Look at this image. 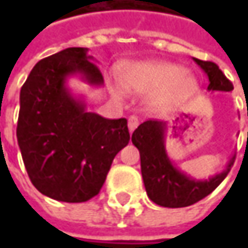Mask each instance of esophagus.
Instances as JSON below:
<instances>
[{
  "label": "esophagus",
  "instance_id": "obj_1",
  "mask_svg": "<svg viewBox=\"0 0 248 248\" xmlns=\"http://www.w3.org/2000/svg\"><path fill=\"white\" fill-rule=\"evenodd\" d=\"M138 124H139V119H138V116H130V118H129V121H127L129 132L132 133V132L138 127Z\"/></svg>",
  "mask_w": 248,
  "mask_h": 248
}]
</instances>
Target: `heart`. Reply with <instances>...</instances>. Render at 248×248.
Returning <instances> with one entry per match:
<instances>
[{
	"label": "heart",
	"instance_id": "heart-1",
	"mask_svg": "<svg viewBox=\"0 0 248 248\" xmlns=\"http://www.w3.org/2000/svg\"><path fill=\"white\" fill-rule=\"evenodd\" d=\"M122 84L133 93H154L159 102H173L192 93L195 81L184 69L170 63H143L129 66Z\"/></svg>",
	"mask_w": 248,
	"mask_h": 248
}]
</instances>
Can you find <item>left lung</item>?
<instances>
[{
    "label": "left lung",
    "instance_id": "1",
    "mask_svg": "<svg viewBox=\"0 0 248 248\" xmlns=\"http://www.w3.org/2000/svg\"><path fill=\"white\" fill-rule=\"evenodd\" d=\"M194 62L208 76V90L231 92L234 89L232 83L216 63L200 59H194ZM165 130L167 124L151 119L139 124L132 133V143L140 154V171L145 189L151 201L161 207H188L210 195L223 182L235 161V155L230 159L223 172L205 181L194 179L175 168L170 161L164 145Z\"/></svg>",
    "mask_w": 248,
    "mask_h": 248
}]
</instances>
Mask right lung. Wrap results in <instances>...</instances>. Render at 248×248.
<instances>
[{"label": "right lung", "instance_id": "add662e5", "mask_svg": "<svg viewBox=\"0 0 248 248\" xmlns=\"http://www.w3.org/2000/svg\"><path fill=\"white\" fill-rule=\"evenodd\" d=\"M87 48L70 47L40 60L20 92L17 140L32 185L63 202L99 194L116 154L129 143L127 121L87 112L66 78L81 75L100 86L103 76Z\"/></svg>", "mask_w": 248, "mask_h": 248}]
</instances>
